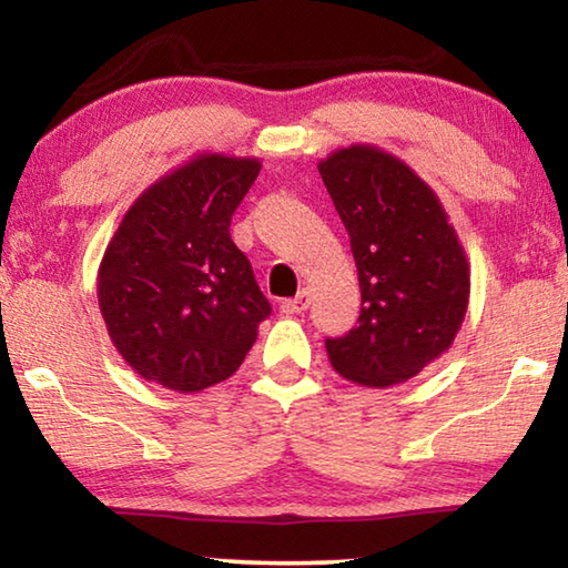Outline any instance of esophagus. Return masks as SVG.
<instances>
[{
  "instance_id": "1",
  "label": "esophagus",
  "mask_w": 568,
  "mask_h": 568,
  "mask_svg": "<svg viewBox=\"0 0 568 568\" xmlns=\"http://www.w3.org/2000/svg\"><path fill=\"white\" fill-rule=\"evenodd\" d=\"M307 305H311V293H307L305 287H303V291L297 293L295 297H291V301H283L281 311H283L285 315H297V313H303Z\"/></svg>"
}]
</instances>
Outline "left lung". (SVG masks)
Returning <instances> with one entry per match:
<instances>
[{
	"label": "left lung",
	"mask_w": 568,
	"mask_h": 568,
	"mask_svg": "<svg viewBox=\"0 0 568 568\" xmlns=\"http://www.w3.org/2000/svg\"><path fill=\"white\" fill-rule=\"evenodd\" d=\"M358 267L361 318L325 341L331 365L358 386L406 383L440 358L468 311L470 265L434 190L373 145L321 160Z\"/></svg>",
	"instance_id": "8db88e82"
}]
</instances>
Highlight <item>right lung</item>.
Returning <instances> with one entry per match:
<instances>
[{"mask_svg":"<svg viewBox=\"0 0 568 568\" xmlns=\"http://www.w3.org/2000/svg\"><path fill=\"white\" fill-rule=\"evenodd\" d=\"M257 158L195 155L150 185L104 250L98 301L114 348L145 381L197 393L233 376L271 303L230 237Z\"/></svg>","mask_w":568,"mask_h":568,"instance_id":"1","label":"right lung"}]
</instances>
